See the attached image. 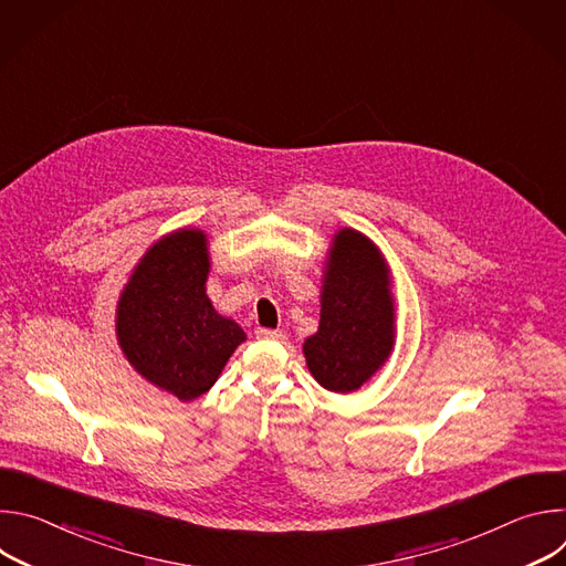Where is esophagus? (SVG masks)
Here are the masks:
<instances>
[{"label": "esophagus", "instance_id": "esophagus-1", "mask_svg": "<svg viewBox=\"0 0 566 566\" xmlns=\"http://www.w3.org/2000/svg\"><path fill=\"white\" fill-rule=\"evenodd\" d=\"M255 334H258V338H262V340H284V334L277 332V329H258Z\"/></svg>", "mask_w": 566, "mask_h": 566}]
</instances>
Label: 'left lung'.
Here are the masks:
<instances>
[{
	"label": "left lung",
	"instance_id": "obj_1",
	"mask_svg": "<svg viewBox=\"0 0 566 566\" xmlns=\"http://www.w3.org/2000/svg\"><path fill=\"white\" fill-rule=\"evenodd\" d=\"M389 284V269L371 239L343 228L322 277L317 334L302 347L308 371L325 389L356 391L389 358L396 338Z\"/></svg>",
	"mask_w": 566,
	"mask_h": 566
}]
</instances>
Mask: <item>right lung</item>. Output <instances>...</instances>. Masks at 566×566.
<instances>
[{
    "instance_id": "add662e5",
    "label": "right lung",
    "mask_w": 566,
    "mask_h": 566,
    "mask_svg": "<svg viewBox=\"0 0 566 566\" xmlns=\"http://www.w3.org/2000/svg\"><path fill=\"white\" fill-rule=\"evenodd\" d=\"M210 273L203 230L160 237L136 264L116 308V336L129 365L158 389L195 400L247 340L206 295Z\"/></svg>"
}]
</instances>
